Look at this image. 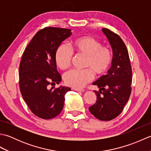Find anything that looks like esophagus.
I'll return each instance as SVG.
<instances>
[{
	"mask_svg": "<svg viewBox=\"0 0 151 151\" xmlns=\"http://www.w3.org/2000/svg\"><path fill=\"white\" fill-rule=\"evenodd\" d=\"M74 90H75L76 91H80V92H84L85 90L84 89H76V88H74L73 89Z\"/></svg>",
	"mask_w": 151,
	"mask_h": 151,
	"instance_id": "1",
	"label": "esophagus"
}]
</instances>
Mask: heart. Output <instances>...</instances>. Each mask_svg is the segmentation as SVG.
<instances>
[{
	"label": "heart",
	"mask_w": 151,
	"mask_h": 151,
	"mask_svg": "<svg viewBox=\"0 0 151 151\" xmlns=\"http://www.w3.org/2000/svg\"><path fill=\"white\" fill-rule=\"evenodd\" d=\"M72 50L76 54L86 57L84 67L82 70H71L63 76L65 84L72 88H82L94 77L107 72L111 64L113 54L107 47L102 46L100 41L90 36H83L74 40L71 43ZM73 54L65 45H60L54 54L56 66L62 70L69 67ZM89 69H88V68Z\"/></svg>",
	"instance_id": "b5f03b06"
}]
</instances>
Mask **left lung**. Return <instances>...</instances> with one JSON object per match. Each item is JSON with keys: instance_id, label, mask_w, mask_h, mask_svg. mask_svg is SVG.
Masks as SVG:
<instances>
[{"instance_id": "8db88e82", "label": "left lung", "mask_w": 151, "mask_h": 151, "mask_svg": "<svg viewBox=\"0 0 151 151\" xmlns=\"http://www.w3.org/2000/svg\"><path fill=\"white\" fill-rule=\"evenodd\" d=\"M113 52L111 66L107 75L102 76L93 84L99 91L96 103L89 108L91 114L101 121H110L123 110L131 93L132 67L126 45L117 34L102 28Z\"/></svg>"}]
</instances>
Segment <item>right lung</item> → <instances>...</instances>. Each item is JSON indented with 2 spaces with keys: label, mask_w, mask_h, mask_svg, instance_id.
I'll use <instances>...</instances> for the list:
<instances>
[{
  "label": "right lung",
  "mask_w": 151,
  "mask_h": 151,
  "mask_svg": "<svg viewBox=\"0 0 151 151\" xmlns=\"http://www.w3.org/2000/svg\"><path fill=\"white\" fill-rule=\"evenodd\" d=\"M72 34L66 28L47 27L38 31L27 47L19 66V88L22 97L32 112L43 119H50L62 111L65 95L70 88L60 86L54 54L63 41Z\"/></svg>",
  "instance_id": "right-lung-1"
}]
</instances>
